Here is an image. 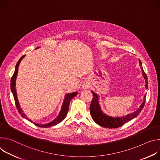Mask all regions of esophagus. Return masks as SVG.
<instances>
[{
  "label": "esophagus",
  "instance_id": "esophagus-1",
  "mask_svg": "<svg viewBox=\"0 0 160 160\" xmlns=\"http://www.w3.org/2000/svg\"><path fill=\"white\" fill-rule=\"evenodd\" d=\"M85 88H86V87H85Z\"/></svg>",
  "mask_w": 160,
  "mask_h": 160
}]
</instances>
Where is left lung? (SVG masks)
<instances>
[{"mask_svg": "<svg viewBox=\"0 0 160 160\" xmlns=\"http://www.w3.org/2000/svg\"><path fill=\"white\" fill-rule=\"evenodd\" d=\"M139 64L141 66L142 62L139 60ZM142 68V72L143 76L144 79H146V89L148 88V77L144 71L142 66L140 67ZM93 93V98L92 101L90 104V114L92 115V117L93 119L101 127L108 128H119L121 126H122L124 124L130 121V120L133 119L135 117H137L139 113L142 111V109L144 107L145 102H146V96H144V102L140 105V108L135 112L131 113L130 114H128L127 116L125 117H121V118H112L110 116H108L103 114L100 109V105L98 104V97L97 95L92 92Z\"/></svg>", "mask_w": 160, "mask_h": 160, "instance_id": "1", "label": "left lung"}]
</instances>
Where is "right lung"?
Wrapping results in <instances>:
<instances>
[{
	"label": "right lung",
	"instance_id": "1",
	"mask_svg": "<svg viewBox=\"0 0 160 160\" xmlns=\"http://www.w3.org/2000/svg\"><path fill=\"white\" fill-rule=\"evenodd\" d=\"M25 55H23V56H22L20 58V59L18 60V63H17V64L16 65L14 72V74H13V75H12V76L11 78V92H12V93L13 94L14 99V101H15V104H16V108H17L18 111V112L21 114V116L23 118L27 119V120H28L30 122H32L30 119H28V118L27 117V116L23 112L22 109L20 108L18 100V99H17V94H16V88H15V86H16V84H15L16 83V78L17 74H18V66H19V64H20V62L25 57ZM77 94H78V92H74V93L67 94L65 96V98L64 102L63 103L62 110H61L58 116L54 121H52V122H49L48 124H46V125H42V124H38V123L33 122L34 125L38 126V127H41V128H49V127H52V126H55L56 125H57V124H58L60 122H62L65 119V118L66 117V116L67 114V112H68V108H69V103H70V100H72L74 97H76Z\"/></svg>",
	"mask_w": 160,
	"mask_h": 160
}]
</instances>
